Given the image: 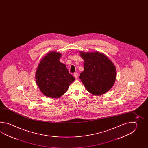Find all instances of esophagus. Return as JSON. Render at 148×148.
<instances>
[{
  "label": "esophagus",
  "mask_w": 148,
  "mask_h": 148,
  "mask_svg": "<svg viewBox=\"0 0 148 148\" xmlns=\"http://www.w3.org/2000/svg\"><path fill=\"white\" fill-rule=\"evenodd\" d=\"M74 76L75 77V78H77L78 77V73H74Z\"/></svg>",
  "instance_id": "34e87169"
}]
</instances>
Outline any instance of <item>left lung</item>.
<instances>
[{"instance_id":"8db88e82","label":"left lung","mask_w":148,"mask_h":148,"mask_svg":"<svg viewBox=\"0 0 148 148\" xmlns=\"http://www.w3.org/2000/svg\"><path fill=\"white\" fill-rule=\"evenodd\" d=\"M84 60V70L80 73V79L87 91L95 95H101L109 91L116 77V68L103 54L80 52Z\"/></svg>"}]
</instances>
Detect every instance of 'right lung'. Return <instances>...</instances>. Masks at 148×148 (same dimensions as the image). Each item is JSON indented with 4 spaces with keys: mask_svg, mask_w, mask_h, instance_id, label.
Segmentation results:
<instances>
[{
    "mask_svg": "<svg viewBox=\"0 0 148 148\" xmlns=\"http://www.w3.org/2000/svg\"><path fill=\"white\" fill-rule=\"evenodd\" d=\"M61 54L52 52L41 60L35 74L36 82L41 92L49 97L59 98L68 90L75 78L65 64L59 61Z\"/></svg>",
    "mask_w": 148,
    "mask_h": 148,
    "instance_id": "obj_1",
    "label": "right lung"
}]
</instances>
